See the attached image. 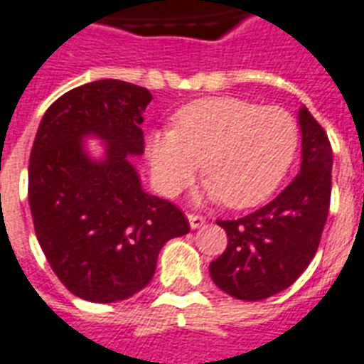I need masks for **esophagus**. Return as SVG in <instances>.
Instances as JSON below:
<instances>
[{
    "instance_id": "1",
    "label": "esophagus",
    "mask_w": 364,
    "mask_h": 364,
    "mask_svg": "<svg viewBox=\"0 0 364 364\" xmlns=\"http://www.w3.org/2000/svg\"><path fill=\"white\" fill-rule=\"evenodd\" d=\"M188 223H191V227L193 229H198V227H202L204 223H206V218L204 215H200V213H188Z\"/></svg>"
}]
</instances>
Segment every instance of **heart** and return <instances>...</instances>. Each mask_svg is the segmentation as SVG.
Here are the masks:
<instances>
[{
  "instance_id": "obj_1",
  "label": "heart",
  "mask_w": 364,
  "mask_h": 364,
  "mask_svg": "<svg viewBox=\"0 0 364 364\" xmlns=\"http://www.w3.org/2000/svg\"><path fill=\"white\" fill-rule=\"evenodd\" d=\"M298 143V122L287 110L213 97L187 105L173 129L154 133L149 158L166 193L187 187L202 162V177L223 206L248 208L281 185Z\"/></svg>"
}]
</instances>
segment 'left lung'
<instances>
[{
	"label": "left lung",
	"instance_id": "1",
	"mask_svg": "<svg viewBox=\"0 0 364 364\" xmlns=\"http://www.w3.org/2000/svg\"><path fill=\"white\" fill-rule=\"evenodd\" d=\"M301 168L274 200L238 219H218L225 252L210 263L213 282L244 301H259L298 281L317 254L332 193V146L326 132L299 108Z\"/></svg>",
	"mask_w": 364,
	"mask_h": 364
}]
</instances>
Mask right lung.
<instances>
[{
  "label": "right lung",
  "mask_w": 364,
  "mask_h": 364,
  "mask_svg": "<svg viewBox=\"0 0 364 364\" xmlns=\"http://www.w3.org/2000/svg\"><path fill=\"white\" fill-rule=\"evenodd\" d=\"M151 101L135 83H85L53 102L36 133L28 166L36 237L59 281L87 301L132 298L151 282L164 244L191 231L173 202L141 188L129 164L145 151ZM90 132L111 145L99 164L82 154Z\"/></svg>",
  "instance_id": "add662e5"
}]
</instances>
